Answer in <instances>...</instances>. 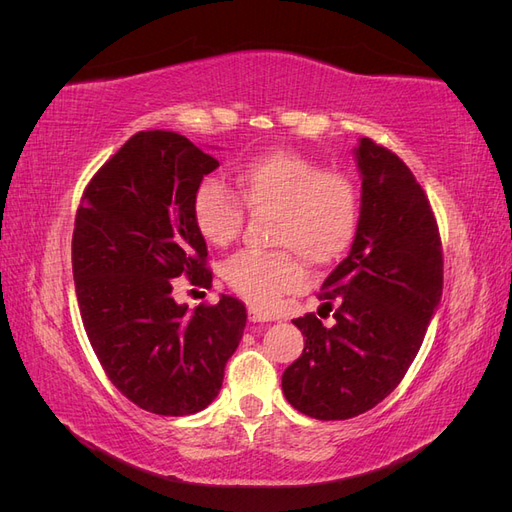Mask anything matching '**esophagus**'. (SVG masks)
Listing matches in <instances>:
<instances>
[{"label":"esophagus","mask_w":512,"mask_h":512,"mask_svg":"<svg viewBox=\"0 0 512 512\" xmlns=\"http://www.w3.org/2000/svg\"><path fill=\"white\" fill-rule=\"evenodd\" d=\"M247 318H250V322H271V320H275L271 314H267V312H262V309H258V307H247Z\"/></svg>","instance_id":"34e87169"}]
</instances>
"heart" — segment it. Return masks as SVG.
Wrapping results in <instances>:
<instances>
[{
    "mask_svg": "<svg viewBox=\"0 0 512 512\" xmlns=\"http://www.w3.org/2000/svg\"><path fill=\"white\" fill-rule=\"evenodd\" d=\"M235 191L205 179L194 192L192 218L207 243L228 247L243 230V206L252 215H275L271 243L280 250L241 252L224 267L226 284L262 309L305 286L302 257L314 267H329L350 250L359 230L354 179L299 151L275 149L247 160L235 173Z\"/></svg>",
    "mask_w": 512,
    "mask_h": 512,
    "instance_id": "obj_1",
    "label": "heart"
}]
</instances>
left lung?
Instances as JSON below:
<instances>
[{"label":"left lung","mask_w":512,"mask_h":512,"mask_svg":"<svg viewBox=\"0 0 512 512\" xmlns=\"http://www.w3.org/2000/svg\"><path fill=\"white\" fill-rule=\"evenodd\" d=\"M361 220L350 254L324 280L316 314L294 318L305 337L282 376L292 408L346 421L404 380L442 297V239L429 198L397 153L361 138Z\"/></svg>","instance_id":"8db88e82"}]
</instances>
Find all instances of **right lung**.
I'll use <instances>...</instances> for the list:
<instances>
[{"label": "right lung", "mask_w": 512, "mask_h": 512, "mask_svg": "<svg viewBox=\"0 0 512 512\" xmlns=\"http://www.w3.org/2000/svg\"><path fill=\"white\" fill-rule=\"evenodd\" d=\"M218 166L181 134L136 132L76 209L72 275L89 344L115 389L153 414L207 408L245 329V305L228 294L194 312L173 299L181 275L211 288L192 198Z\"/></svg>", "instance_id": "add662e5"}]
</instances>
